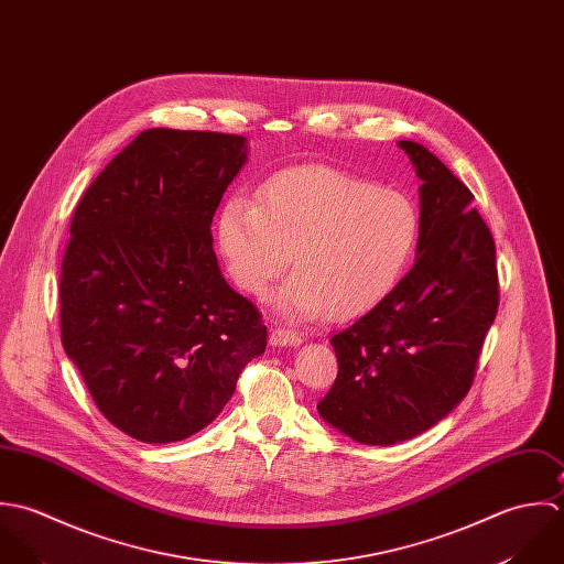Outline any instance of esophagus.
Wrapping results in <instances>:
<instances>
[{
	"mask_svg": "<svg viewBox=\"0 0 564 564\" xmlns=\"http://www.w3.org/2000/svg\"><path fill=\"white\" fill-rule=\"evenodd\" d=\"M303 339L299 338L294 332L288 329H272L270 332V344L272 346H299Z\"/></svg>",
	"mask_w": 564,
	"mask_h": 564,
	"instance_id": "obj_1",
	"label": "esophagus"
}]
</instances>
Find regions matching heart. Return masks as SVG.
<instances>
[{
    "label": "heart",
    "mask_w": 564,
    "mask_h": 564,
    "mask_svg": "<svg viewBox=\"0 0 564 564\" xmlns=\"http://www.w3.org/2000/svg\"><path fill=\"white\" fill-rule=\"evenodd\" d=\"M218 248L235 285L274 294L288 321L323 314L350 318L379 303L405 274L421 235L414 203L334 167H294L263 183L254 203L228 198L218 216Z\"/></svg>",
    "instance_id": "obj_1"
}]
</instances>
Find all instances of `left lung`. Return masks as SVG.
<instances>
[{"label": "left lung", "mask_w": 564, "mask_h": 564, "mask_svg": "<svg viewBox=\"0 0 564 564\" xmlns=\"http://www.w3.org/2000/svg\"><path fill=\"white\" fill-rule=\"evenodd\" d=\"M423 181L412 270L332 338L338 379L318 414L361 445L410 441L466 397L497 316L495 241L473 194L427 148L399 141Z\"/></svg>", "instance_id": "8db88e82"}]
</instances>
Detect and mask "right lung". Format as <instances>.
I'll use <instances>...</instances> for the list:
<instances>
[{
    "instance_id": "right-lung-1",
    "label": "right lung",
    "mask_w": 564,
    "mask_h": 564,
    "mask_svg": "<svg viewBox=\"0 0 564 564\" xmlns=\"http://www.w3.org/2000/svg\"><path fill=\"white\" fill-rule=\"evenodd\" d=\"M248 139L152 128L89 185L61 270V334L98 410L148 445L225 410L268 332L223 276L212 223Z\"/></svg>"
}]
</instances>
